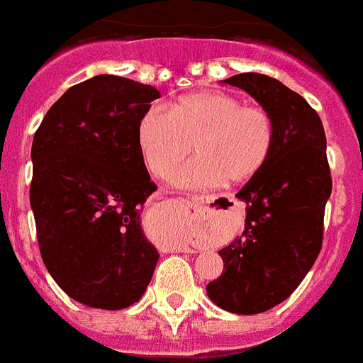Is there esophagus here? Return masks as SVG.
<instances>
[{
	"label": "esophagus",
	"instance_id": "1",
	"mask_svg": "<svg viewBox=\"0 0 363 363\" xmlns=\"http://www.w3.org/2000/svg\"><path fill=\"white\" fill-rule=\"evenodd\" d=\"M188 203H190L191 207L197 208V211L208 212V207H211L212 197L211 196H188ZM186 244H175L173 246V252H188Z\"/></svg>",
	"mask_w": 363,
	"mask_h": 363
}]
</instances>
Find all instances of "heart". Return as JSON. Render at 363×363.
Masks as SVG:
<instances>
[{
    "mask_svg": "<svg viewBox=\"0 0 363 363\" xmlns=\"http://www.w3.org/2000/svg\"><path fill=\"white\" fill-rule=\"evenodd\" d=\"M197 158L173 173L175 186L203 190L225 181L242 184L263 172L276 143L274 121L261 106L203 91L177 99L167 111L151 108L138 123V149L147 169L164 179L191 152Z\"/></svg>",
    "mask_w": 363,
    "mask_h": 363,
    "instance_id": "1",
    "label": "heart"
}]
</instances>
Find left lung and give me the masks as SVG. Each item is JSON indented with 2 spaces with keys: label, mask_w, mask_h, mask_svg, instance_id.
<instances>
[{
  "label": "left lung",
  "mask_w": 363,
  "mask_h": 363,
  "mask_svg": "<svg viewBox=\"0 0 363 363\" xmlns=\"http://www.w3.org/2000/svg\"><path fill=\"white\" fill-rule=\"evenodd\" d=\"M223 84L252 95L276 128L270 160L237 194L246 203L242 237L218 252L223 272L207 285L218 308L255 315L289 298L323 248L332 194L326 135L319 113L278 79L244 72Z\"/></svg>",
  "instance_id": "obj_1"
}]
</instances>
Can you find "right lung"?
Returning <instances> with one entry per match:
<instances>
[{"instance_id": "obj_1", "label": "right lung", "mask_w": 363, "mask_h": 363, "mask_svg": "<svg viewBox=\"0 0 363 363\" xmlns=\"http://www.w3.org/2000/svg\"><path fill=\"white\" fill-rule=\"evenodd\" d=\"M158 89L100 74L72 85L35 132L29 201L55 284L79 304L123 309L145 293L158 252L141 231L156 190L138 123Z\"/></svg>"}]
</instances>
